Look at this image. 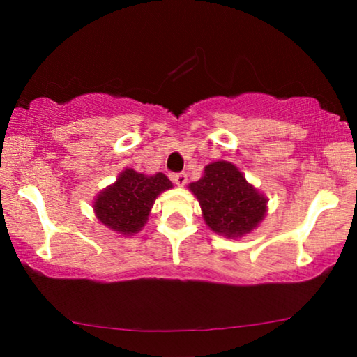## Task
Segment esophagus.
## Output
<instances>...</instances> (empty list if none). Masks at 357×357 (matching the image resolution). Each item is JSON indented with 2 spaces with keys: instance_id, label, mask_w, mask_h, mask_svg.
Segmentation results:
<instances>
[{
  "instance_id": "1",
  "label": "esophagus",
  "mask_w": 357,
  "mask_h": 357,
  "mask_svg": "<svg viewBox=\"0 0 357 357\" xmlns=\"http://www.w3.org/2000/svg\"><path fill=\"white\" fill-rule=\"evenodd\" d=\"M172 180H174L175 185H178V187H183V185L187 183V174H185V172L174 174L172 175Z\"/></svg>"
}]
</instances>
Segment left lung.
<instances>
[{
    "label": "left lung",
    "instance_id": "left-lung-1",
    "mask_svg": "<svg viewBox=\"0 0 357 357\" xmlns=\"http://www.w3.org/2000/svg\"><path fill=\"white\" fill-rule=\"evenodd\" d=\"M203 209V218L214 232L227 237L248 234L266 213V199L257 192L238 169L226 160L204 167L198 182L190 183Z\"/></svg>",
    "mask_w": 357,
    "mask_h": 357
}]
</instances>
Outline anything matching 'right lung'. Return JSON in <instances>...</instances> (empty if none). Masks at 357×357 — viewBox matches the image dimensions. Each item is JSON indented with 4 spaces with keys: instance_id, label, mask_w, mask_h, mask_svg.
<instances>
[{
    "instance_id": "1",
    "label": "right lung",
    "mask_w": 357,
    "mask_h": 357,
    "mask_svg": "<svg viewBox=\"0 0 357 357\" xmlns=\"http://www.w3.org/2000/svg\"><path fill=\"white\" fill-rule=\"evenodd\" d=\"M172 188V182L164 174L146 177L126 169L112 187L96 198L97 219L116 232L131 236L141 231L148 221L154 199L164 190Z\"/></svg>"
}]
</instances>
